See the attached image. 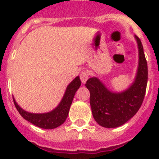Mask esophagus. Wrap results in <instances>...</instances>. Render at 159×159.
I'll list each match as a JSON object with an SVG mask.
<instances>
[{"label":"esophagus","instance_id":"esophagus-1","mask_svg":"<svg viewBox=\"0 0 159 159\" xmlns=\"http://www.w3.org/2000/svg\"><path fill=\"white\" fill-rule=\"evenodd\" d=\"M88 77H89V74H88L87 72H85V71L81 72V73H80V79H81V81H82V82L83 84L86 83V82H87V79H88Z\"/></svg>","mask_w":159,"mask_h":159}]
</instances>
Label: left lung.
<instances>
[{"label": "left lung", "mask_w": 159, "mask_h": 159, "mask_svg": "<svg viewBox=\"0 0 159 159\" xmlns=\"http://www.w3.org/2000/svg\"><path fill=\"white\" fill-rule=\"evenodd\" d=\"M138 45L139 62L133 82L125 90L114 92L97 77L87 80L92 116L105 128H116L129 121L143 103L148 82V66L140 39L134 35Z\"/></svg>", "instance_id": "8db88e82"}]
</instances>
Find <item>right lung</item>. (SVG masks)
I'll return each mask as SVG.
<instances>
[{
	"label": "right lung",
	"mask_w": 159,
	"mask_h": 159,
	"mask_svg": "<svg viewBox=\"0 0 159 159\" xmlns=\"http://www.w3.org/2000/svg\"><path fill=\"white\" fill-rule=\"evenodd\" d=\"M81 83L82 82L79 76L75 77L66 88L64 95L59 104L53 111L49 112H46V113L28 112L21 108L13 97L14 104L16 106L17 111H19V113L20 114V116L31 124L38 126L39 128L46 129H55L62 125L66 120L75 93L81 86Z\"/></svg>",
	"instance_id": "add662e5"
}]
</instances>
